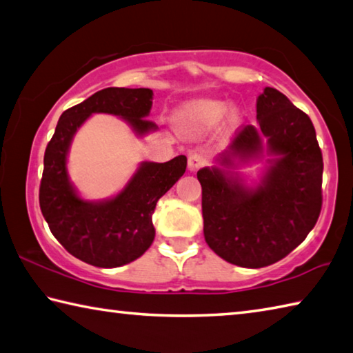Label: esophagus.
Segmentation results:
<instances>
[{"label":"esophagus","mask_w":353,"mask_h":353,"mask_svg":"<svg viewBox=\"0 0 353 353\" xmlns=\"http://www.w3.org/2000/svg\"><path fill=\"white\" fill-rule=\"evenodd\" d=\"M203 163H205V160L201 154H191L188 157V170L190 171H197Z\"/></svg>","instance_id":"34e87169"}]
</instances>
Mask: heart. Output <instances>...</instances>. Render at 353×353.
Segmentation results:
<instances>
[{
	"mask_svg": "<svg viewBox=\"0 0 353 353\" xmlns=\"http://www.w3.org/2000/svg\"><path fill=\"white\" fill-rule=\"evenodd\" d=\"M230 105L219 100H199L194 103L183 108V111L179 115V119L183 125L194 130H211L221 123L223 117L228 114ZM232 121L236 123L239 119L238 112H232Z\"/></svg>",
	"mask_w": 353,
	"mask_h": 353,
	"instance_id": "heart-1",
	"label": "heart"
}]
</instances>
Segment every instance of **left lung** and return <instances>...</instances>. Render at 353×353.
<instances>
[{"mask_svg": "<svg viewBox=\"0 0 353 353\" xmlns=\"http://www.w3.org/2000/svg\"><path fill=\"white\" fill-rule=\"evenodd\" d=\"M256 112L259 130L241 126L230 154H259V136L267 137L274 157L259 187L247 190L217 168L197 171L205 241L230 264L248 268L272 265L293 252L323 207V152L309 115L274 88L259 95ZM222 163H232L228 152Z\"/></svg>", "mask_w": 353, "mask_h": 353, "instance_id": "8db88e82", "label": "left lung"}]
</instances>
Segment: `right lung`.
Masks as SVG:
<instances>
[{
	"instance_id": "right-lung-1",
	"label": "right lung",
	"mask_w": 353,
	"mask_h": 353,
	"mask_svg": "<svg viewBox=\"0 0 353 353\" xmlns=\"http://www.w3.org/2000/svg\"><path fill=\"white\" fill-rule=\"evenodd\" d=\"M152 105L148 88H106L61 114L44 152L40 208L50 232L68 252L86 264L112 268L130 264L154 241L156 203L187 170V157L145 162L114 199L86 202L69 183L66 154L72 136L94 112L114 114L130 121L139 134L156 130L146 119Z\"/></svg>"
}]
</instances>
